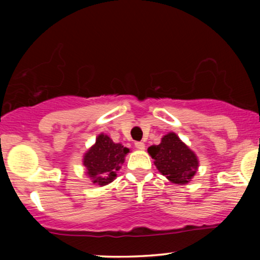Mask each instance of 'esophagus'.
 Instances as JSON below:
<instances>
[{"mask_svg": "<svg viewBox=\"0 0 260 260\" xmlns=\"http://www.w3.org/2000/svg\"><path fill=\"white\" fill-rule=\"evenodd\" d=\"M135 147H136V149H138V150H144L145 144L143 142H136V143H135Z\"/></svg>", "mask_w": 260, "mask_h": 260, "instance_id": "esophagus-1", "label": "esophagus"}]
</instances>
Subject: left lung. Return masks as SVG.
Wrapping results in <instances>:
<instances>
[{
  "instance_id": "obj_1",
  "label": "left lung",
  "mask_w": 260,
  "mask_h": 260,
  "mask_svg": "<svg viewBox=\"0 0 260 260\" xmlns=\"http://www.w3.org/2000/svg\"><path fill=\"white\" fill-rule=\"evenodd\" d=\"M148 152L156 168L174 183H188L198 170L197 156L174 133L166 135L158 145L149 147Z\"/></svg>"
}]
</instances>
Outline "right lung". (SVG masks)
I'll return each mask as SVG.
<instances>
[{
    "instance_id": "right-lung-1",
    "label": "right lung",
    "mask_w": 260,
    "mask_h": 260,
    "mask_svg": "<svg viewBox=\"0 0 260 260\" xmlns=\"http://www.w3.org/2000/svg\"><path fill=\"white\" fill-rule=\"evenodd\" d=\"M127 152L129 149L122 144L113 143L106 135H99L95 144L84 156V166L92 182L101 186L112 182Z\"/></svg>"
}]
</instances>
